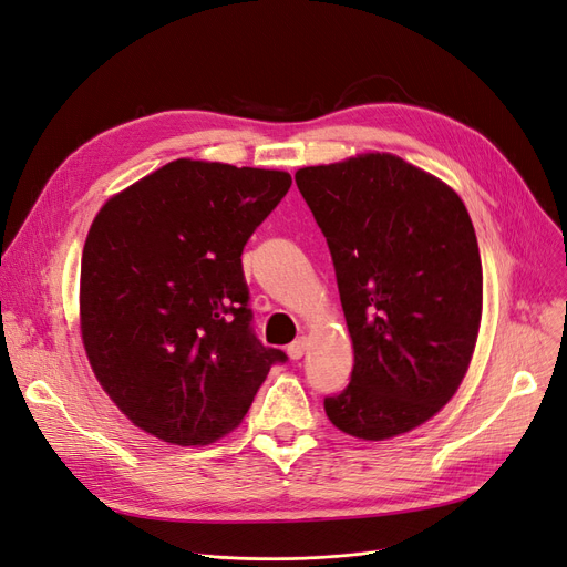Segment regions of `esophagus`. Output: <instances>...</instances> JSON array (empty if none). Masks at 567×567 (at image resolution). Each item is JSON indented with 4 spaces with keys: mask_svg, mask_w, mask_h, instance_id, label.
I'll return each instance as SVG.
<instances>
[{
    "mask_svg": "<svg viewBox=\"0 0 567 567\" xmlns=\"http://www.w3.org/2000/svg\"><path fill=\"white\" fill-rule=\"evenodd\" d=\"M306 348H308V341H306V339H297L295 343L287 346L289 360H301V358H303V352H306Z\"/></svg>",
    "mask_w": 567,
    "mask_h": 567,
    "instance_id": "obj_1",
    "label": "esophagus"
}]
</instances>
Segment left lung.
Segmentation results:
<instances>
[{"instance_id": "obj_1", "label": "left lung", "mask_w": 567, "mask_h": 567, "mask_svg": "<svg viewBox=\"0 0 567 567\" xmlns=\"http://www.w3.org/2000/svg\"><path fill=\"white\" fill-rule=\"evenodd\" d=\"M299 192L327 238L354 367L324 396L329 421L381 442L442 409L470 367L484 276L467 207L392 154L301 167Z\"/></svg>"}]
</instances>
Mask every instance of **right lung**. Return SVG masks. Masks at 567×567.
<instances>
[{"label":"right lung","instance_id":"add662e5","mask_svg":"<svg viewBox=\"0 0 567 567\" xmlns=\"http://www.w3.org/2000/svg\"><path fill=\"white\" fill-rule=\"evenodd\" d=\"M289 186L280 171L179 158L97 213L81 259L83 346L144 432L215 442L287 362L251 329L240 255Z\"/></svg>","mask_w":567,"mask_h":567}]
</instances>
